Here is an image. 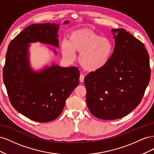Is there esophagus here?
Here are the masks:
<instances>
[{
	"mask_svg": "<svg viewBox=\"0 0 154 154\" xmlns=\"http://www.w3.org/2000/svg\"><path fill=\"white\" fill-rule=\"evenodd\" d=\"M84 78H85L84 75H83V74H81L80 76V82H84Z\"/></svg>",
	"mask_w": 154,
	"mask_h": 154,
	"instance_id": "34e87169",
	"label": "esophagus"
}]
</instances>
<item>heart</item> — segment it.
I'll list each match as a JSON object with an SVG mask.
<instances>
[{
    "instance_id": "1",
    "label": "heart",
    "mask_w": 154,
    "mask_h": 154,
    "mask_svg": "<svg viewBox=\"0 0 154 154\" xmlns=\"http://www.w3.org/2000/svg\"><path fill=\"white\" fill-rule=\"evenodd\" d=\"M62 53L69 60L76 58V51L80 53L79 61L83 69L96 71L103 68L110 61L113 53V44L107 37L88 29L72 31L68 41H63Z\"/></svg>"
}]
</instances>
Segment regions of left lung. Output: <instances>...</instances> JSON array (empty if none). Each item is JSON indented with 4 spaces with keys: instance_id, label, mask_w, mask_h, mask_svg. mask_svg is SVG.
<instances>
[{
    "instance_id": "1",
    "label": "left lung",
    "mask_w": 154,
    "mask_h": 154,
    "mask_svg": "<svg viewBox=\"0 0 154 154\" xmlns=\"http://www.w3.org/2000/svg\"><path fill=\"white\" fill-rule=\"evenodd\" d=\"M111 31L115 46L109 62L84 80L88 109L106 120L122 118L140 103L151 75L149 55L141 42L124 29Z\"/></svg>"
}]
</instances>
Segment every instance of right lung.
I'll use <instances>...</instances> for the list:
<instances>
[{"label":"right lung","mask_w":154,"mask_h":154,"mask_svg":"<svg viewBox=\"0 0 154 154\" xmlns=\"http://www.w3.org/2000/svg\"><path fill=\"white\" fill-rule=\"evenodd\" d=\"M59 27L54 23L29 26L11 40L6 55L3 80L11 104L26 118L40 123L57 119L79 84L80 71L76 67L55 64L39 72L30 67L29 44L39 42L58 48Z\"/></svg>","instance_id":"obj_1"}]
</instances>
